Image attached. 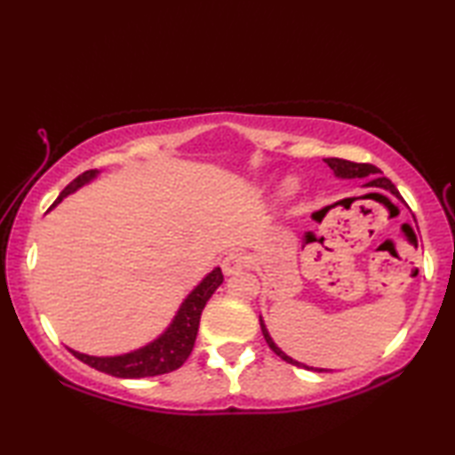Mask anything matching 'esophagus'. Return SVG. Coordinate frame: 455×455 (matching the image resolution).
Segmentation results:
<instances>
[{
    "instance_id": "1",
    "label": "esophagus",
    "mask_w": 455,
    "mask_h": 455,
    "mask_svg": "<svg viewBox=\"0 0 455 455\" xmlns=\"http://www.w3.org/2000/svg\"><path fill=\"white\" fill-rule=\"evenodd\" d=\"M246 265H249V259H246V255H243V252H238V251H233V252H228L225 260H222V273H225L227 276L238 275L243 268H246Z\"/></svg>"
}]
</instances>
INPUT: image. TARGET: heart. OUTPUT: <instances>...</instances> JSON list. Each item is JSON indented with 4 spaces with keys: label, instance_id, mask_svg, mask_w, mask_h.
Masks as SVG:
<instances>
[{
    "label": "heart",
    "instance_id": "1",
    "mask_svg": "<svg viewBox=\"0 0 455 455\" xmlns=\"http://www.w3.org/2000/svg\"><path fill=\"white\" fill-rule=\"evenodd\" d=\"M284 192H287V195H289V196H292V195H295V192H297V187H295V182H287V184H284Z\"/></svg>",
    "mask_w": 455,
    "mask_h": 455
}]
</instances>
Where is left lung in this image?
Wrapping results in <instances>:
<instances>
[{
	"instance_id": "8db88e82",
	"label": "left lung",
	"mask_w": 455,
	"mask_h": 455,
	"mask_svg": "<svg viewBox=\"0 0 455 455\" xmlns=\"http://www.w3.org/2000/svg\"><path fill=\"white\" fill-rule=\"evenodd\" d=\"M325 163H327V166L331 168V171H333V174L337 176V179H363V180H365L363 187L387 190L389 195H394L397 200H402V203H403V198H402V195H399V190L395 188V184L391 182L389 179H385V176L379 172V168H377V166H373V164L349 163V160H343V158H325ZM259 319H260V329H263V335H265V339H267L268 347H271L281 359H284V361H287V363H291V365L305 367V369H313V371H327V369L309 367V365L301 363V361L289 357L287 353H284V351L279 347V345H276V343L273 341V337H271V333H268V329H267V325H265L263 317H259Z\"/></svg>"
}]
</instances>
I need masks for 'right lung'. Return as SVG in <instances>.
I'll return each mask as SVG.
<instances>
[{
  "instance_id": "right-lung-1",
  "label": "right lung",
  "mask_w": 455,
  "mask_h": 455,
  "mask_svg": "<svg viewBox=\"0 0 455 455\" xmlns=\"http://www.w3.org/2000/svg\"><path fill=\"white\" fill-rule=\"evenodd\" d=\"M98 176L100 171H86L80 174L78 179L72 180L60 192V196L56 203H53V206H58L66 196L74 195L76 190H80L92 180H96ZM222 281H225L222 271L219 267H214L212 271L209 275H204V279L184 297L179 311L174 313L172 321L168 323V327L163 333L142 345V347L128 353H120V355L106 357L88 355V353H80L74 349L70 351L86 365L108 375L122 377V379H140V377L171 373L174 369H179L192 353L200 325V315H203L206 303H209V299L214 295V291L220 287Z\"/></svg>"
}]
</instances>
